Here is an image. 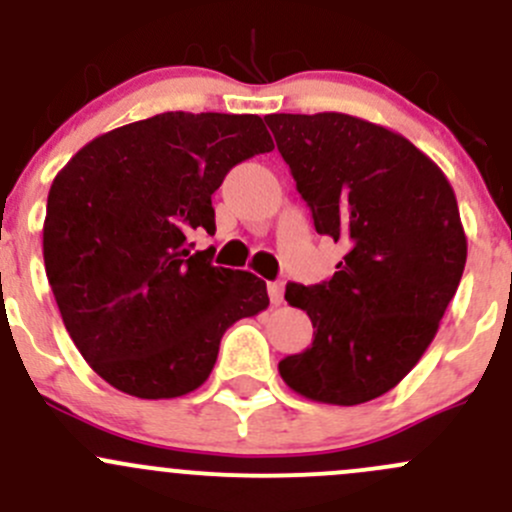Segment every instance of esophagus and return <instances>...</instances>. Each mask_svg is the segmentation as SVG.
Wrapping results in <instances>:
<instances>
[{
  "label": "esophagus",
  "instance_id": "34e87169",
  "mask_svg": "<svg viewBox=\"0 0 512 512\" xmlns=\"http://www.w3.org/2000/svg\"><path fill=\"white\" fill-rule=\"evenodd\" d=\"M267 292H270L272 304H282V299H285V285H282V282H270V285H267Z\"/></svg>",
  "mask_w": 512,
  "mask_h": 512
}]
</instances>
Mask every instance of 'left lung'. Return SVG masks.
<instances>
[{"instance_id": "1", "label": "left lung", "mask_w": 512, "mask_h": 512, "mask_svg": "<svg viewBox=\"0 0 512 512\" xmlns=\"http://www.w3.org/2000/svg\"><path fill=\"white\" fill-rule=\"evenodd\" d=\"M319 235L347 255L329 282H289L285 299L312 319L314 342L280 361L292 391L356 406L394 389L438 332L466 267L456 193L409 138L324 111L270 113Z\"/></svg>"}]
</instances>
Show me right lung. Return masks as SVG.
Segmentation results:
<instances>
[{
	"instance_id": "obj_1",
	"label": "right lung",
	"mask_w": 512,
	"mask_h": 512,
	"mask_svg": "<svg viewBox=\"0 0 512 512\" xmlns=\"http://www.w3.org/2000/svg\"><path fill=\"white\" fill-rule=\"evenodd\" d=\"M275 148L255 113L168 111L86 143L46 200L44 267L76 349L138 399L208 381L230 324L267 309V285L190 252L215 232L227 170Z\"/></svg>"
}]
</instances>
